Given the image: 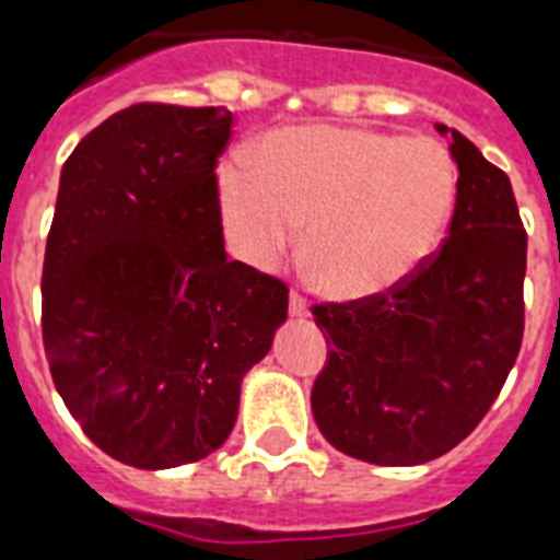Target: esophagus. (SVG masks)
<instances>
[{
	"label": "esophagus",
	"mask_w": 560,
	"mask_h": 560,
	"mask_svg": "<svg viewBox=\"0 0 560 560\" xmlns=\"http://www.w3.org/2000/svg\"><path fill=\"white\" fill-rule=\"evenodd\" d=\"M307 299L299 293H290V316H307Z\"/></svg>",
	"instance_id": "obj_1"
}]
</instances>
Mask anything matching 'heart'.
Instances as JSON below:
<instances>
[{
  "mask_svg": "<svg viewBox=\"0 0 560 560\" xmlns=\"http://www.w3.org/2000/svg\"><path fill=\"white\" fill-rule=\"evenodd\" d=\"M256 172H218L224 238L241 261L270 270L299 244L336 299H368L406 281L438 247L454 203L440 143L357 126H293L261 143Z\"/></svg>",
  "mask_w": 560,
  "mask_h": 560,
  "instance_id": "1",
  "label": "heart"
}]
</instances>
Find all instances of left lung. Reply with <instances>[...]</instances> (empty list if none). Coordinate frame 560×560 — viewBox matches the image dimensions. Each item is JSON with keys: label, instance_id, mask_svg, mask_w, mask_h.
<instances>
[{"label": "left lung", "instance_id": "left-lung-1", "mask_svg": "<svg viewBox=\"0 0 560 560\" xmlns=\"http://www.w3.org/2000/svg\"><path fill=\"white\" fill-rule=\"evenodd\" d=\"M438 131L460 172L448 238L397 288L313 304L330 345L313 420L374 466L429 463L469 438L524 339L526 230L512 184L460 131Z\"/></svg>", "mask_w": 560, "mask_h": 560}]
</instances>
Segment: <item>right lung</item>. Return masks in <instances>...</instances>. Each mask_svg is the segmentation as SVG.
Masks as SVG:
<instances>
[{
  "instance_id": "right-lung-1",
  "label": "right lung",
  "mask_w": 560,
  "mask_h": 560,
  "mask_svg": "<svg viewBox=\"0 0 560 560\" xmlns=\"http://www.w3.org/2000/svg\"><path fill=\"white\" fill-rule=\"evenodd\" d=\"M230 135L226 108L138 103L59 175L45 357L91 443L135 469L224 445L241 380L288 319V284L226 258L215 166Z\"/></svg>"
}]
</instances>
